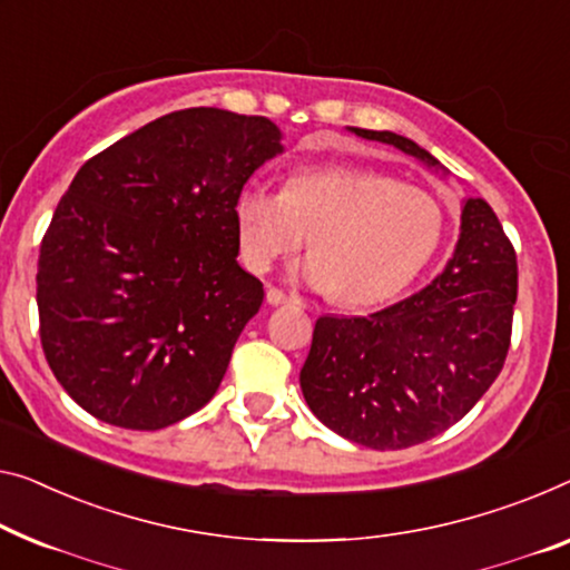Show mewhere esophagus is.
I'll return each mask as SVG.
<instances>
[{"label": "esophagus", "instance_id": "obj_1", "mask_svg": "<svg viewBox=\"0 0 570 570\" xmlns=\"http://www.w3.org/2000/svg\"><path fill=\"white\" fill-rule=\"evenodd\" d=\"M266 299H268V304H274V307H278V304H296V302H299V299H296V296H288L278 286H268Z\"/></svg>", "mask_w": 570, "mask_h": 570}]
</instances>
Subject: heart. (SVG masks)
Instances as JSON below:
<instances>
[{"label": "heart", "mask_w": 570, "mask_h": 570, "mask_svg": "<svg viewBox=\"0 0 570 570\" xmlns=\"http://www.w3.org/2000/svg\"><path fill=\"white\" fill-rule=\"evenodd\" d=\"M235 225L253 271L271 268L309 240L304 276L345 307H371L404 292L445 235L443 207L432 194L358 166L302 168L286 178L284 191L245 186Z\"/></svg>", "instance_id": "obj_1"}]
</instances>
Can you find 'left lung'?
I'll list each match as a JSON object with an SVG mask.
<instances>
[{"instance_id": "left-lung-1", "label": "left lung", "mask_w": 570, "mask_h": 570, "mask_svg": "<svg viewBox=\"0 0 570 570\" xmlns=\"http://www.w3.org/2000/svg\"><path fill=\"white\" fill-rule=\"evenodd\" d=\"M438 166L396 132L353 127ZM455 253L430 286L368 317H320L299 373L322 424L373 450H402L453 428L504 368L517 253L483 199L463 204Z\"/></svg>"}]
</instances>
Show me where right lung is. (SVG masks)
<instances>
[{"mask_svg": "<svg viewBox=\"0 0 570 570\" xmlns=\"http://www.w3.org/2000/svg\"><path fill=\"white\" fill-rule=\"evenodd\" d=\"M278 140L266 117L178 109L73 176L40 243V343L97 420L160 430L215 396L263 302L235 261V202Z\"/></svg>", "mask_w": 570, "mask_h": 570, "instance_id": "add662e5", "label": "right lung"}]
</instances>
